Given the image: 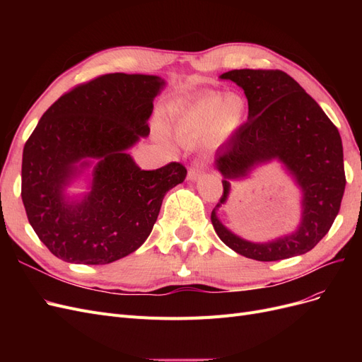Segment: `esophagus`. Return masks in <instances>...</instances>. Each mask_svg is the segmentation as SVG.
<instances>
[{"instance_id":"esophagus-1","label":"esophagus","mask_w":362,"mask_h":362,"mask_svg":"<svg viewBox=\"0 0 362 362\" xmlns=\"http://www.w3.org/2000/svg\"><path fill=\"white\" fill-rule=\"evenodd\" d=\"M204 172H205L204 163H202V161H199V160L193 161V163H192V166H190V169H189V180H190V181L199 180V178H201V175H202Z\"/></svg>"}]
</instances>
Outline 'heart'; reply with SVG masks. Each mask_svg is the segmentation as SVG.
I'll use <instances>...</instances> for the list:
<instances>
[{
    "mask_svg": "<svg viewBox=\"0 0 362 362\" xmlns=\"http://www.w3.org/2000/svg\"><path fill=\"white\" fill-rule=\"evenodd\" d=\"M247 105L237 93L206 95L185 107L175 120V136L181 144L193 146L223 145L245 124Z\"/></svg>",
    "mask_w": 362,
    "mask_h": 362,
    "instance_id": "b5f03b06",
    "label": "heart"
}]
</instances>
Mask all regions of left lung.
Segmentation results:
<instances>
[{"label": "left lung", "instance_id": "1", "mask_svg": "<svg viewBox=\"0 0 362 362\" xmlns=\"http://www.w3.org/2000/svg\"><path fill=\"white\" fill-rule=\"evenodd\" d=\"M242 87L247 98V122L216 154L223 175V194L211 211V223L222 242L237 254L257 261H278L310 252L329 231L346 187L341 137L298 81L278 69H234L221 75ZM281 160L303 189L298 229L267 244L233 235L216 217L231 179L244 177L259 163Z\"/></svg>", "mask_w": 362, "mask_h": 362}]
</instances>
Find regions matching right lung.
I'll use <instances>...</instances> for the list:
<instances>
[{
    "label": "right lung",
    "instance_id": "add662e5",
    "mask_svg": "<svg viewBox=\"0 0 362 362\" xmlns=\"http://www.w3.org/2000/svg\"><path fill=\"white\" fill-rule=\"evenodd\" d=\"M164 81L107 74L62 95L40 117L23 154L21 196L28 222L52 255L74 264H108L149 237L161 202L187 175L172 161L141 170L127 149L149 134ZM96 159L91 192L71 202L64 189Z\"/></svg>",
    "mask_w": 362,
    "mask_h": 362
}]
</instances>
